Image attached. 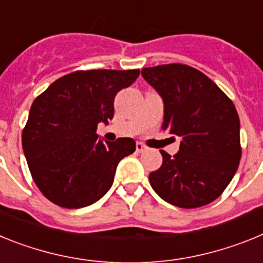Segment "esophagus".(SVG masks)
Masks as SVG:
<instances>
[{
    "mask_svg": "<svg viewBox=\"0 0 263 263\" xmlns=\"http://www.w3.org/2000/svg\"><path fill=\"white\" fill-rule=\"evenodd\" d=\"M145 149H147V147H145L143 143H140V141H138V143H136V151H138V152H144Z\"/></svg>",
    "mask_w": 263,
    "mask_h": 263,
    "instance_id": "obj_1",
    "label": "esophagus"
}]
</instances>
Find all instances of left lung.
Returning a JSON list of instances; mask_svg holds the SVG:
<instances>
[{"instance_id": "1", "label": "left lung", "mask_w": 263, "mask_h": 263, "mask_svg": "<svg viewBox=\"0 0 263 263\" xmlns=\"http://www.w3.org/2000/svg\"><path fill=\"white\" fill-rule=\"evenodd\" d=\"M164 102L161 128L179 136L175 156L160 151L163 164L149 182L160 197L193 209L220 197L241 159L239 118L232 100L212 79L180 63L141 70Z\"/></svg>"}]
</instances>
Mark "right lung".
<instances>
[{
  "instance_id": "right-lung-1",
  "label": "right lung",
  "mask_w": 263,
  "mask_h": 263,
  "mask_svg": "<svg viewBox=\"0 0 263 263\" xmlns=\"http://www.w3.org/2000/svg\"><path fill=\"white\" fill-rule=\"evenodd\" d=\"M139 70H87L57 79L36 97L22 131V148L42 195L67 209L88 206L109 191L116 166L134 154L131 138L98 139L114 118V99Z\"/></svg>"
}]
</instances>
